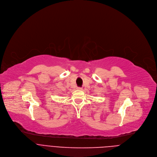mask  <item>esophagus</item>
<instances>
[{
    "label": "esophagus",
    "mask_w": 157,
    "mask_h": 157,
    "mask_svg": "<svg viewBox=\"0 0 157 157\" xmlns=\"http://www.w3.org/2000/svg\"><path fill=\"white\" fill-rule=\"evenodd\" d=\"M77 90H82V88H78Z\"/></svg>",
    "instance_id": "1"
}]
</instances>
